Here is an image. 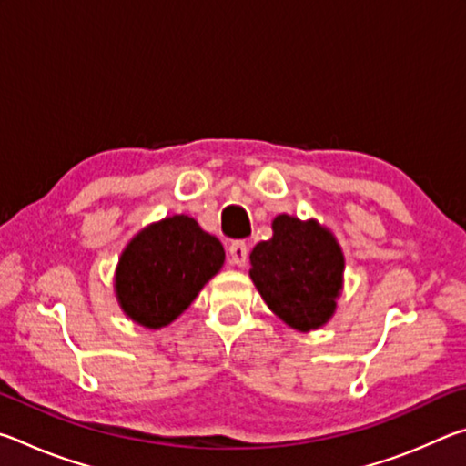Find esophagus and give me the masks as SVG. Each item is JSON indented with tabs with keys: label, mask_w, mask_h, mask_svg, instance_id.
<instances>
[{
	"label": "esophagus",
	"mask_w": 466,
	"mask_h": 466,
	"mask_svg": "<svg viewBox=\"0 0 466 466\" xmlns=\"http://www.w3.org/2000/svg\"><path fill=\"white\" fill-rule=\"evenodd\" d=\"M230 258L234 265L244 267L248 261V244L244 240H234L230 244Z\"/></svg>",
	"instance_id": "34e87169"
}]
</instances>
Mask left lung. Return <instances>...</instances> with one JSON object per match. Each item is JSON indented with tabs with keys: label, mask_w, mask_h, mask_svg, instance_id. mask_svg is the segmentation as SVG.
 Instances as JSON below:
<instances>
[{
	"label": "left lung",
	"mask_w": 466,
	"mask_h": 466,
	"mask_svg": "<svg viewBox=\"0 0 466 466\" xmlns=\"http://www.w3.org/2000/svg\"><path fill=\"white\" fill-rule=\"evenodd\" d=\"M250 278L265 304L298 330L333 317L343 281V255L333 234L314 219L278 216L273 238L250 252Z\"/></svg>",
	"instance_id": "1"
}]
</instances>
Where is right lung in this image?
<instances>
[{
	"label": "right lung",
	"mask_w": 466,
	"mask_h": 466,
	"mask_svg": "<svg viewBox=\"0 0 466 466\" xmlns=\"http://www.w3.org/2000/svg\"><path fill=\"white\" fill-rule=\"evenodd\" d=\"M224 247L188 216L141 230L123 250L115 289L129 319L149 329L170 325L224 265Z\"/></svg>",
	"instance_id": "add662e5"
}]
</instances>
